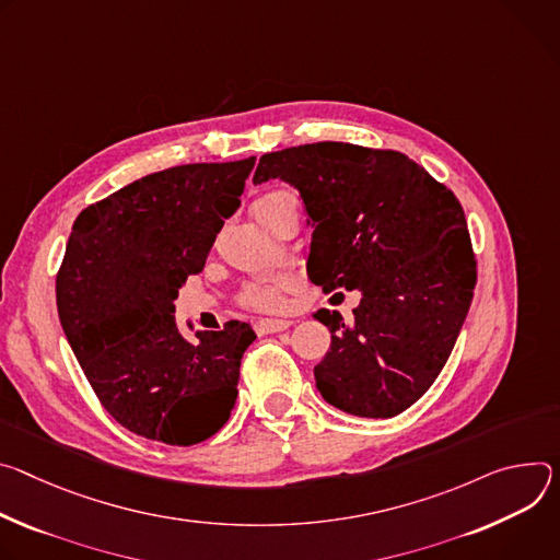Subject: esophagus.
I'll return each instance as SVG.
<instances>
[{
    "label": "esophagus",
    "instance_id": "34e87169",
    "mask_svg": "<svg viewBox=\"0 0 560 560\" xmlns=\"http://www.w3.org/2000/svg\"><path fill=\"white\" fill-rule=\"evenodd\" d=\"M293 323L291 320H278V318H262L256 323V331L260 336H267V334H278V331H284L289 329Z\"/></svg>",
    "mask_w": 560,
    "mask_h": 560
}]
</instances>
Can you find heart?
Instances as JSON below:
<instances>
[{
    "label": "heart",
    "mask_w": 560,
    "mask_h": 560,
    "mask_svg": "<svg viewBox=\"0 0 560 560\" xmlns=\"http://www.w3.org/2000/svg\"><path fill=\"white\" fill-rule=\"evenodd\" d=\"M282 196H291L287 191H273L267 194L265 198H260L258 202H269ZM240 300L246 306H254V308H276L280 306V282H252L242 289Z\"/></svg>",
    "instance_id": "heart-1"
}]
</instances>
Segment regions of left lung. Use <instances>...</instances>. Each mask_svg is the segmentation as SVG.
Returning <instances> with one entry per match:
<instances>
[{
	"mask_svg": "<svg viewBox=\"0 0 560 560\" xmlns=\"http://www.w3.org/2000/svg\"><path fill=\"white\" fill-rule=\"evenodd\" d=\"M276 177L298 189L314 229L308 280L362 293L351 323L314 314L331 331L318 392L353 416H398L439 378L474 298L460 202L407 155L347 142L265 153L254 184Z\"/></svg>",
	"mask_w": 560,
	"mask_h": 560,
	"instance_id": "obj_1",
	"label": "left lung"
}]
</instances>
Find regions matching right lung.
I'll list each match as a JSON object with an SVG mask.
<instances>
[{
  "mask_svg": "<svg viewBox=\"0 0 560 560\" xmlns=\"http://www.w3.org/2000/svg\"><path fill=\"white\" fill-rule=\"evenodd\" d=\"M254 164L164 168L86 207L73 224L55 282L59 323L104 409L138 436L189 447L231 416L256 331L231 320L186 340L173 300L205 269Z\"/></svg>",
  "mask_w": 560,
  "mask_h": 560,
  "instance_id": "1",
  "label": "right lung"
}]
</instances>
